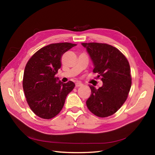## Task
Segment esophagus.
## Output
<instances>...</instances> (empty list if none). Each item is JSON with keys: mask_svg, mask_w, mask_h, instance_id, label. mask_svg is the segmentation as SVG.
Masks as SVG:
<instances>
[{"mask_svg": "<svg viewBox=\"0 0 155 155\" xmlns=\"http://www.w3.org/2000/svg\"><path fill=\"white\" fill-rule=\"evenodd\" d=\"M83 85V84L81 83H80V82H77V83H76V87H81V86Z\"/></svg>", "mask_w": 155, "mask_h": 155, "instance_id": "esophagus-1", "label": "esophagus"}]
</instances>
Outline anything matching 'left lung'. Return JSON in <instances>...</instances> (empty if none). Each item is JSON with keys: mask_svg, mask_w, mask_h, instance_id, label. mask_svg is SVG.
Segmentation results:
<instances>
[{"mask_svg": "<svg viewBox=\"0 0 155 155\" xmlns=\"http://www.w3.org/2000/svg\"><path fill=\"white\" fill-rule=\"evenodd\" d=\"M94 64L93 72L103 85L98 89L91 85V94L86 101L95 115L106 117L114 114L127 100L131 87L130 65L115 47L102 43H82Z\"/></svg>", "mask_w": 155, "mask_h": 155, "instance_id": "left-lung-1", "label": "left lung"}]
</instances>
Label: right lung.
Here are the masks:
<instances>
[{"instance_id":"1","label":"right lung","mask_w":155,"mask_h":155,"mask_svg":"<svg viewBox=\"0 0 155 155\" xmlns=\"http://www.w3.org/2000/svg\"><path fill=\"white\" fill-rule=\"evenodd\" d=\"M77 44H51L37 51L25 66L22 86L27 103L35 115L51 119L61 111L65 98L74 89L72 81L62 83L55 77L65 52Z\"/></svg>"}]
</instances>
